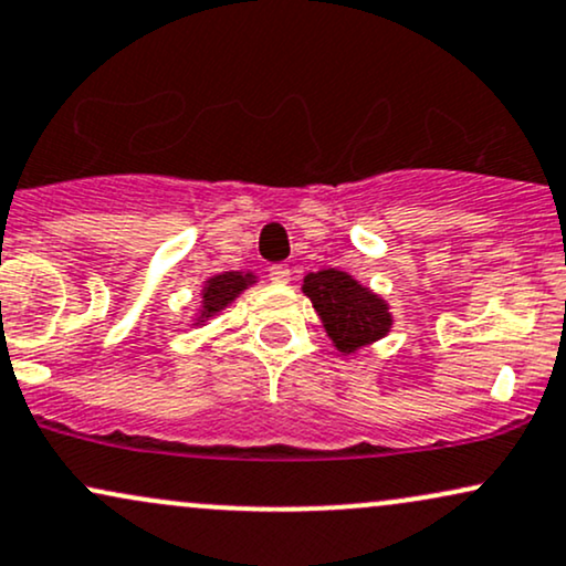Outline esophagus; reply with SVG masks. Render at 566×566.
Returning a JSON list of instances; mask_svg holds the SVG:
<instances>
[{
    "mask_svg": "<svg viewBox=\"0 0 566 566\" xmlns=\"http://www.w3.org/2000/svg\"><path fill=\"white\" fill-rule=\"evenodd\" d=\"M290 276H292V271H290V265L287 263H274L269 269V279L274 284H287L290 282Z\"/></svg>",
    "mask_w": 566,
    "mask_h": 566,
    "instance_id": "obj_1",
    "label": "esophagus"
}]
</instances>
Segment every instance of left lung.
Returning <instances> with one entry per match:
<instances>
[{"instance_id":"8db88e82","label":"left lung","mask_w":566,"mask_h":566,"mask_svg":"<svg viewBox=\"0 0 566 566\" xmlns=\"http://www.w3.org/2000/svg\"><path fill=\"white\" fill-rule=\"evenodd\" d=\"M303 292L326 326L339 353H353L390 332L392 316L382 297L360 287L345 271L326 269L305 276Z\"/></svg>"}]
</instances>
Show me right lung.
Returning a JSON list of instances; mask_svg holds the SVG:
<instances>
[{"label": "right lung", "mask_w": 566, "mask_h": 566, "mask_svg": "<svg viewBox=\"0 0 566 566\" xmlns=\"http://www.w3.org/2000/svg\"><path fill=\"white\" fill-rule=\"evenodd\" d=\"M250 282H253V274H240V271H227V274L208 279L206 290H202V316L208 318L227 308L242 290H248Z\"/></svg>", "instance_id": "add662e5"}]
</instances>
